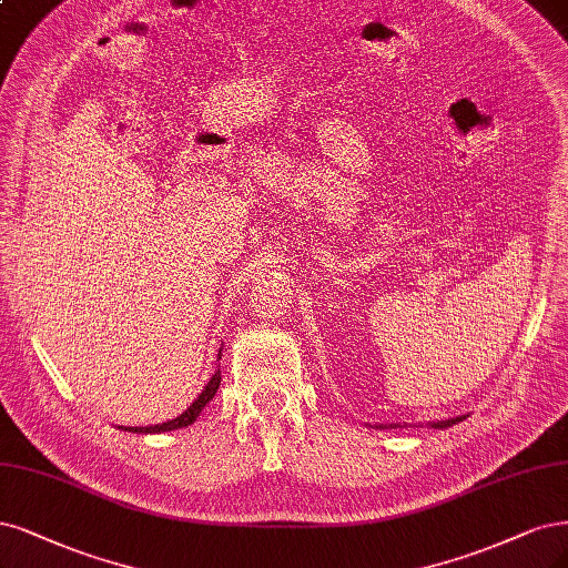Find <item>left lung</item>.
Instances as JSON below:
<instances>
[{"mask_svg":"<svg viewBox=\"0 0 568 568\" xmlns=\"http://www.w3.org/2000/svg\"><path fill=\"white\" fill-rule=\"evenodd\" d=\"M460 420H465V416H456V418H448V420H437V423H429V427H437V429H446V427H452V425H456V423H460ZM378 427H383V429H387V427H399V423H389V425H378Z\"/></svg>","mask_w":568,"mask_h":568,"instance_id":"left-lung-1","label":"left lung"}]
</instances>
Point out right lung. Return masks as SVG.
I'll use <instances>...</instances> for the list:
<instances>
[{
    "instance_id": "obj_1",
    "label": "right lung",
    "mask_w": 568,
    "mask_h": 568,
    "mask_svg": "<svg viewBox=\"0 0 568 568\" xmlns=\"http://www.w3.org/2000/svg\"><path fill=\"white\" fill-rule=\"evenodd\" d=\"M219 359H221V355H219ZM219 387H221V371H216V374L211 376V381L204 385V389H202V395L194 399L181 416H175V418H171V420H166V423H160V425H148V427H122V429H129V433H135V435H160V433H171V429H179V427H187V425H192L194 420H197V416L202 414V408L216 397V393H219Z\"/></svg>"
}]
</instances>
